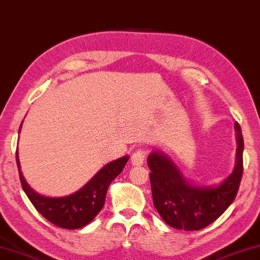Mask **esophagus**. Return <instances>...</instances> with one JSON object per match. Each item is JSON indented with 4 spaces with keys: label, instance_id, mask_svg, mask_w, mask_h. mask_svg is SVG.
<instances>
[{
    "label": "esophagus",
    "instance_id": "esophagus-1",
    "mask_svg": "<svg viewBox=\"0 0 260 260\" xmlns=\"http://www.w3.org/2000/svg\"><path fill=\"white\" fill-rule=\"evenodd\" d=\"M145 160V151L143 150H136L135 152L132 154L131 162L133 166H142Z\"/></svg>",
    "mask_w": 260,
    "mask_h": 260
}]
</instances>
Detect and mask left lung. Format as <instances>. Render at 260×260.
Here are the masks:
<instances>
[{"label":"left lung","mask_w":260,"mask_h":260,"mask_svg":"<svg viewBox=\"0 0 260 260\" xmlns=\"http://www.w3.org/2000/svg\"><path fill=\"white\" fill-rule=\"evenodd\" d=\"M237 154L233 172L219 184L198 185L188 182L167 153L152 151L148 157L153 205L174 229L198 231L215 221L237 197L243 173V138L235 122Z\"/></svg>","instance_id":"1"}]
</instances>
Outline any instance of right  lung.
Instances as JSON below:
<instances>
[{
  "mask_svg": "<svg viewBox=\"0 0 260 260\" xmlns=\"http://www.w3.org/2000/svg\"><path fill=\"white\" fill-rule=\"evenodd\" d=\"M21 125L19 127V133ZM16 155L20 182L28 199L50 223L67 230L81 229L94 219L105 205L110 183L122 172L129 158L128 155H124L107 164L83 187L72 194L52 198L39 194L28 185L21 173L18 150Z\"/></svg>",
  "mask_w": 260,
  "mask_h": 260,
  "instance_id": "1",
  "label": "right lung"
}]
</instances>
